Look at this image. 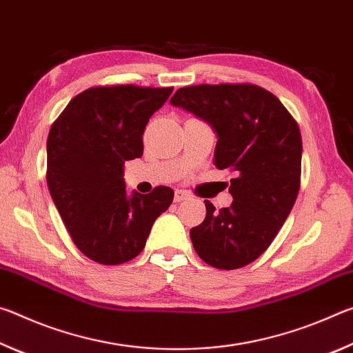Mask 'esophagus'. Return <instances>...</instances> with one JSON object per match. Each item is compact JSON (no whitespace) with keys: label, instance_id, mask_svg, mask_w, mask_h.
Returning a JSON list of instances; mask_svg holds the SVG:
<instances>
[{"label":"esophagus","instance_id":"34e87169","mask_svg":"<svg viewBox=\"0 0 353 353\" xmlns=\"http://www.w3.org/2000/svg\"><path fill=\"white\" fill-rule=\"evenodd\" d=\"M191 198V194L188 193V191L185 190H176V194H174V201L176 202H182V201H187Z\"/></svg>","mask_w":353,"mask_h":353}]
</instances>
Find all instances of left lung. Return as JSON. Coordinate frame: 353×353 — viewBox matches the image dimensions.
<instances>
[{
    "label": "left lung",
    "instance_id": "obj_1",
    "mask_svg": "<svg viewBox=\"0 0 353 353\" xmlns=\"http://www.w3.org/2000/svg\"><path fill=\"white\" fill-rule=\"evenodd\" d=\"M172 105L212 124L214 165L230 170V207L207 214L190 230L207 265L238 270L265 252L288 218L301 188L302 137L277 97L254 83H201L179 88Z\"/></svg>",
    "mask_w": 353,
    "mask_h": 353
}]
</instances>
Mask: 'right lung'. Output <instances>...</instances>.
Wrapping results in <instances>:
<instances>
[{"label":"right lung","mask_w":353,"mask_h":353,"mask_svg":"<svg viewBox=\"0 0 353 353\" xmlns=\"http://www.w3.org/2000/svg\"><path fill=\"white\" fill-rule=\"evenodd\" d=\"M172 87L98 85L70 101L46 143V183L76 248L99 265H121L146 244L174 191L128 198L124 162L143 155V132Z\"/></svg>","instance_id":"obj_1"}]
</instances>
